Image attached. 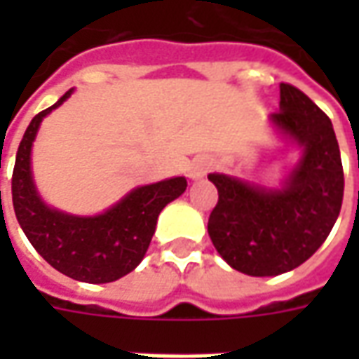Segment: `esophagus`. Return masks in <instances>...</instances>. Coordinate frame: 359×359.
Listing matches in <instances>:
<instances>
[{"mask_svg":"<svg viewBox=\"0 0 359 359\" xmlns=\"http://www.w3.org/2000/svg\"><path fill=\"white\" fill-rule=\"evenodd\" d=\"M211 163L205 159V157H198L190 163V169H188V175L192 180H200L202 177H205V172L210 171Z\"/></svg>","mask_w":359,"mask_h":359,"instance_id":"34e87169","label":"esophagus"}]
</instances>
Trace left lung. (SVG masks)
<instances>
[{
	"label": "left lung",
	"mask_w": 359,
	"mask_h": 359,
	"mask_svg": "<svg viewBox=\"0 0 359 359\" xmlns=\"http://www.w3.org/2000/svg\"><path fill=\"white\" fill-rule=\"evenodd\" d=\"M278 136L300 149L280 187L210 172L219 192L208 233L219 256L250 277H275L313 256L339 217L344 172L331 118L290 84H280L269 117Z\"/></svg>",
	"instance_id": "left-lung-1"
}]
</instances>
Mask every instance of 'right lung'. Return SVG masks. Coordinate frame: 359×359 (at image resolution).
Returning <instances> with one entry per match:
<instances>
[{
  "mask_svg": "<svg viewBox=\"0 0 359 359\" xmlns=\"http://www.w3.org/2000/svg\"><path fill=\"white\" fill-rule=\"evenodd\" d=\"M71 94L73 90L65 92L30 121L13 169V208L22 233L53 269L81 283L103 285L138 267L156 233L159 213L187 190V179L172 177L133 188L97 215H73L48 205L32 175V146L43 117Z\"/></svg>",
  "mask_w": 359,
  "mask_h": 359,
  "instance_id": "add662e5",
  "label": "right lung"
}]
</instances>
